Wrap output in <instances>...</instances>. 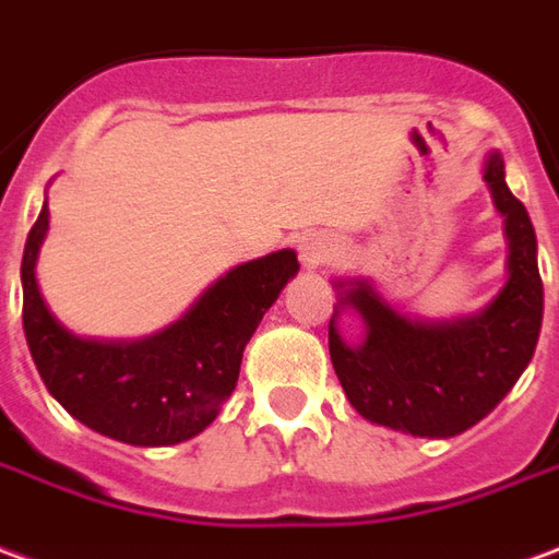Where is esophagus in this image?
Segmentation results:
<instances>
[{"mask_svg": "<svg viewBox=\"0 0 559 559\" xmlns=\"http://www.w3.org/2000/svg\"><path fill=\"white\" fill-rule=\"evenodd\" d=\"M297 250H300V262H304L307 271H316V267L333 259V243L324 235H316V231L297 240Z\"/></svg>", "mask_w": 559, "mask_h": 559, "instance_id": "obj_1", "label": "esophagus"}]
</instances>
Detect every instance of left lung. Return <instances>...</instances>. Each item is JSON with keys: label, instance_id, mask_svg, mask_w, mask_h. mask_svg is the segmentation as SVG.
I'll list each match as a JSON object with an SVG mask.
<instances>
[{"label": "left lung", "instance_id": "1", "mask_svg": "<svg viewBox=\"0 0 559 559\" xmlns=\"http://www.w3.org/2000/svg\"><path fill=\"white\" fill-rule=\"evenodd\" d=\"M483 181L503 217L507 285L476 316L419 321L390 307L369 280L336 283L340 307L330 319V360L354 411L374 426L414 438H452L488 417L515 386L536 352L542 328V276L536 231L507 187L500 151L488 154ZM354 308L365 340H341L335 319Z\"/></svg>", "mask_w": 559, "mask_h": 559}]
</instances>
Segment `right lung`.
Wrapping results in <instances>:
<instances>
[{
    "label": "right lung",
    "mask_w": 559,
    "mask_h": 559,
    "mask_svg": "<svg viewBox=\"0 0 559 559\" xmlns=\"http://www.w3.org/2000/svg\"><path fill=\"white\" fill-rule=\"evenodd\" d=\"M50 229L47 202L28 231L23 330L50 396L97 435L133 447H169L205 431L238 384L243 348L300 271L295 250L231 267L181 319L133 342L83 340L40 297L38 250Z\"/></svg>",
    "instance_id": "add662e5"
}]
</instances>
